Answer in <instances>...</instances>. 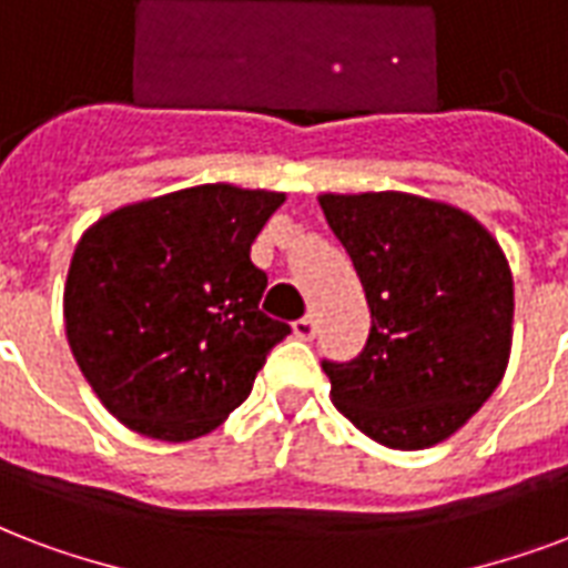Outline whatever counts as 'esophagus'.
Masks as SVG:
<instances>
[{"instance_id": "1", "label": "esophagus", "mask_w": 568, "mask_h": 568, "mask_svg": "<svg viewBox=\"0 0 568 568\" xmlns=\"http://www.w3.org/2000/svg\"><path fill=\"white\" fill-rule=\"evenodd\" d=\"M314 332H317V323H314V317H311V314H305V317L293 323V335H296V338L311 341L314 338Z\"/></svg>"}]
</instances>
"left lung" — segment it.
Segmentation results:
<instances>
[{"mask_svg": "<svg viewBox=\"0 0 568 568\" xmlns=\"http://www.w3.org/2000/svg\"><path fill=\"white\" fill-rule=\"evenodd\" d=\"M371 308L356 359L323 362L332 404L371 440L428 449L500 386L515 290L497 239L464 209L404 191L320 194Z\"/></svg>", "mask_w": 568, "mask_h": 568, "instance_id": "8db88e82", "label": "left lung"}]
</instances>
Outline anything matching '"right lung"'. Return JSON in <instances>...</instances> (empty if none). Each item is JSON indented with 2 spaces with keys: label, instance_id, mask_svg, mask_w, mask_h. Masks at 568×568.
Masks as SVG:
<instances>
[{
  "label": "right lung",
  "instance_id": "obj_1",
  "mask_svg": "<svg viewBox=\"0 0 568 568\" xmlns=\"http://www.w3.org/2000/svg\"><path fill=\"white\" fill-rule=\"evenodd\" d=\"M278 191L197 185L110 212L77 242L65 335L106 410L155 440L215 430L290 335L260 300L251 245Z\"/></svg>",
  "mask_w": 568,
  "mask_h": 568
}]
</instances>
